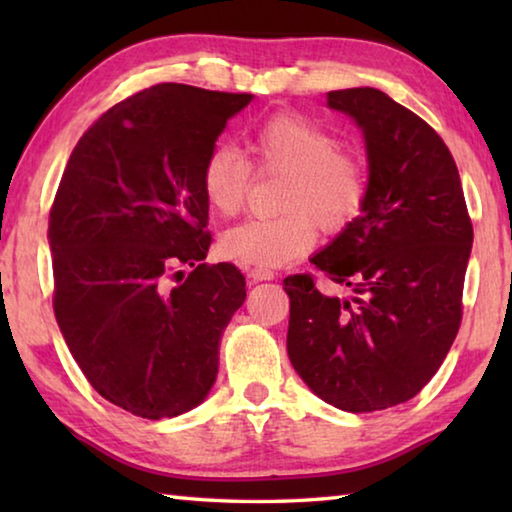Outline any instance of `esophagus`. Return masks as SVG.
<instances>
[{
    "mask_svg": "<svg viewBox=\"0 0 512 512\" xmlns=\"http://www.w3.org/2000/svg\"><path fill=\"white\" fill-rule=\"evenodd\" d=\"M246 275H248L250 282H266V280H273V277H275V273L266 271V268H248Z\"/></svg>",
    "mask_w": 512,
    "mask_h": 512,
    "instance_id": "esophagus-1",
    "label": "esophagus"
}]
</instances>
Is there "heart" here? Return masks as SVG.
<instances>
[{
  "label": "heart",
  "mask_w": 512,
  "mask_h": 512,
  "mask_svg": "<svg viewBox=\"0 0 512 512\" xmlns=\"http://www.w3.org/2000/svg\"><path fill=\"white\" fill-rule=\"evenodd\" d=\"M257 167L287 176L280 194L284 214L248 219L221 237V253L246 268H277L314 246L316 225L341 235L359 219L368 198L366 167L341 151L336 137L314 121L280 112L259 124L248 140ZM253 167L237 149L219 144L205 155L201 189L207 205L235 216L246 203Z\"/></svg>",
  "instance_id": "heart-1"
}]
</instances>
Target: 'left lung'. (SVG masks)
<instances>
[{"instance_id": "1", "label": "left lung", "mask_w": 512, "mask_h": 512, "mask_svg": "<svg viewBox=\"0 0 512 512\" xmlns=\"http://www.w3.org/2000/svg\"><path fill=\"white\" fill-rule=\"evenodd\" d=\"M327 106L363 131V212L311 257L350 298L289 275L287 352L320 400L350 413L418 395L461 327L472 221L452 153L427 121L375 88L334 90Z\"/></svg>"}]
</instances>
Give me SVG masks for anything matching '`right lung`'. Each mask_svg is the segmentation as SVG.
Listing matches in <instances>:
<instances>
[{"label":"right lung","mask_w":512,"mask_h":512,"mask_svg":"<svg viewBox=\"0 0 512 512\" xmlns=\"http://www.w3.org/2000/svg\"><path fill=\"white\" fill-rule=\"evenodd\" d=\"M250 99L160 83L119 101L74 146L51 205L60 332L94 391L140 418L205 400L246 300L235 264H203L201 167Z\"/></svg>","instance_id":"1"}]
</instances>
